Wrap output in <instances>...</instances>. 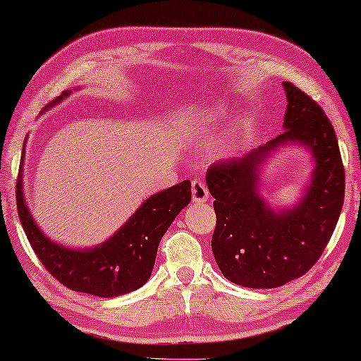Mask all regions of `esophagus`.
Returning <instances> with one entry per match:
<instances>
[{
    "label": "esophagus",
    "instance_id": "esophagus-1",
    "mask_svg": "<svg viewBox=\"0 0 361 361\" xmlns=\"http://www.w3.org/2000/svg\"><path fill=\"white\" fill-rule=\"evenodd\" d=\"M192 199H194V202L209 200V189H207L204 180H200V179L192 180Z\"/></svg>",
    "mask_w": 361,
    "mask_h": 361
}]
</instances>
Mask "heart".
Wrapping results in <instances>:
<instances>
[{"mask_svg":"<svg viewBox=\"0 0 361 361\" xmlns=\"http://www.w3.org/2000/svg\"><path fill=\"white\" fill-rule=\"evenodd\" d=\"M224 116H225V108L224 106L215 105L214 108H210V110L205 113L204 121H202V123H204V125H202V130L209 131L212 125H214L215 121H220Z\"/></svg>","mask_w":361,"mask_h":361,"instance_id":"obj_1","label":"heart"}]
</instances>
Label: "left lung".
Here are the masks:
<instances>
[{"label":"left lung","mask_w":361,"mask_h":361,"mask_svg":"<svg viewBox=\"0 0 361 361\" xmlns=\"http://www.w3.org/2000/svg\"><path fill=\"white\" fill-rule=\"evenodd\" d=\"M284 131L240 159L207 171L216 225L212 251L221 274L251 289H271L304 276L324 253L337 226L345 171L334 126L309 95L284 82ZM284 144L313 152L314 169L298 204L274 211L259 194L260 166Z\"/></svg>","instance_id":"obj_1"}]
</instances>
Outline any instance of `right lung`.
<instances>
[{"label": "right lung", "mask_w": 361, "mask_h": 361, "mask_svg": "<svg viewBox=\"0 0 361 361\" xmlns=\"http://www.w3.org/2000/svg\"><path fill=\"white\" fill-rule=\"evenodd\" d=\"M68 95L71 90H66L44 111ZM190 195L189 180L157 192L142 202L115 235L102 245L80 250L49 240L34 221L23 192V159L16 184L19 220L44 268L66 288L98 298H116L146 284L154 268L159 241L179 212L189 205Z\"/></svg>", "instance_id": "obj_1"}]
</instances>
